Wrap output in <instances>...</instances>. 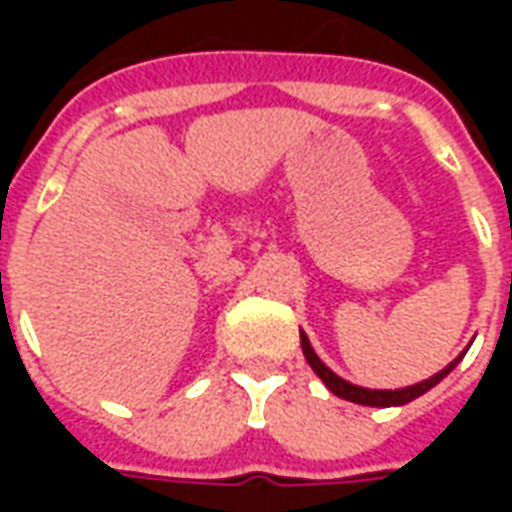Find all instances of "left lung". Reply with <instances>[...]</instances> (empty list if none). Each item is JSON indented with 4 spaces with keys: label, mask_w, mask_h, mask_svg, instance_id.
Masks as SVG:
<instances>
[{
    "label": "left lung",
    "mask_w": 512,
    "mask_h": 512,
    "mask_svg": "<svg viewBox=\"0 0 512 512\" xmlns=\"http://www.w3.org/2000/svg\"><path fill=\"white\" fill-rule=\"evenodd\" d=\"M301 351H304V356H307V362H310V367L318 373V378H321L323 384L329 386V392H334L337 397H343V400H351V403H362V406H376V408H389V406H406V403H411L414 397L425 395L428 389H433V386L439 384L441 378L450 373L452 367L458 365L463 359V351L458 359H452L450 365L444 367V370H439L436 376H430L428 381H419V384L414 386H406V389H365V386H356V384H348L345 378H340L337 373H332L329 367L323 365L321 359H318V354L312 351L310 340H307V334L301 332Z\"/></svg>",
    "instance_id": "left-lung-1"
}]
</instances>
